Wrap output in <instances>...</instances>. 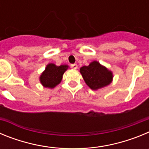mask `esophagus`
<instances>
[{
	"instance_id": "obj_1",
	"label": "esophagus",
	"mask_w": 149,
	"mask_h": 149,
	"mask_svg": "<svg viewBox=\"0 0 149 149\" xmlns=\"http://www.w3.org/2000/svg\"><path fill=\"white\" fill-rule=\"evenodd\" d=\"M71 67H72L73 69H77V64H72V65H71Z\"/></svg>"
}]
</instances>
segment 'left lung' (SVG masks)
<instances>
[{
  "mask_svg": "<svg viewBox=\"0 0 149 149\" xmlns=\"http://www.w3.org/2000/svg\"><path fill=\"white\" fill-rule=\"evenodd\" d=\"M80 72L84 81L93 90L107 86L113 79L112 72L97 61H93L87 66L81 67Z\"/></svg>",
  "mask_w": 149,
  "mask_h": 149,
  "instance_id": "1",
  "label": "left lung"
}]
</instances>
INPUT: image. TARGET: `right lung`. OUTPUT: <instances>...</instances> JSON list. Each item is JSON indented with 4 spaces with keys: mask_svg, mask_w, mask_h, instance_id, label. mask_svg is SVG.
I'll return each mask as SVG.
<instances>
[{
    "mask_svg": "<svg viewBox=\"0 0 149 149\" xmlns=\"http://www.w3.org/2000/svg\"><path fill=\"white\" fill-rule=\"evenodd\" d=\"M68 67L66 65L56 66L53 63L48 64L40 76L41 84L45 87L54 88L61 82L63 74L67 70Z\"/></svg>",
    "mask_w": 149,
    "mask_h": 149,
    "instance_id": "right-lung-1",
    "label": "right lung"
}]
</instances>
